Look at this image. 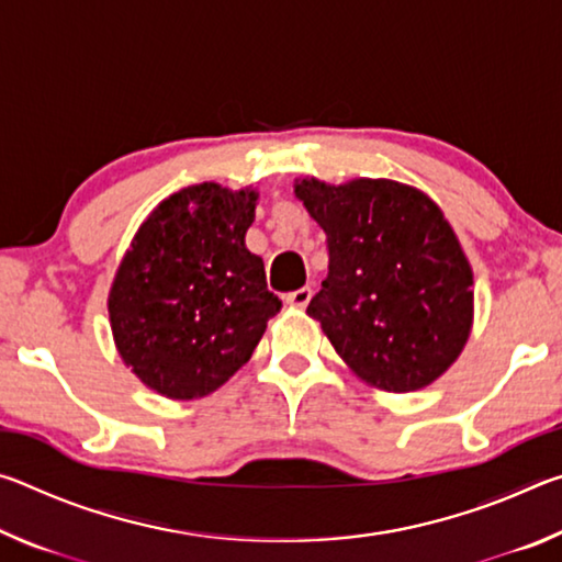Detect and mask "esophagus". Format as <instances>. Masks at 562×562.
<instances>
[{"mask_svg": "<svg viewBox=\"0 0 562 562\" xmlns=\"http://www.w3.org/2000/svg\"><path fill=\"white\" fill-rule=\"evenodd\" d=\"M310 297H312V290H310V288H300V290L290 292L288 297H284V300H288L290 307H300V310H302V307H307Z\"/></svg>", "mask_w": 562, "mask_h": 562, "instance_id": "1", "label": "esophagus"}]
</instances>
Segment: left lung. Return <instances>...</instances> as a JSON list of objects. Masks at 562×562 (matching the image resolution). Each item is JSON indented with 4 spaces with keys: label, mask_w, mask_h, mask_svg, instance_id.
<instances>
[{
    "label": "left lung",
    "mask_w": 562,
    "mask_h": 562,
    "mask_svg": "<svg viewBox=\"0 0 562 562\" xmlns=\"http://www.w3.org/2000/svg\"><path fill=\"white\" fill-rule=\"evenodd\" d=\"M294 195L327 235L329 272L307 315L337 355L384 392L436 382L473 322V272L441 207L386 178H302Z\"/></svg>",
    "instance_id": "8db88e82"
}]
</instances>
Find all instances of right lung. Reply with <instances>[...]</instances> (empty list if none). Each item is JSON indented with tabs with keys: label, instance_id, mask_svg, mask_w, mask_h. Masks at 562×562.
Here are the masks:
<instances>
[{
	"label": "right lung",
	"instance_id": "right-lung-1",
	"mask_svg": "<svg viewBox=\"0 0 562 562\" xmlns=\"http://www.w3.org/2000/svg\"><path fill=\"white\" fill-rule=\"evenodd\" d=\"M255 190L201 183L166 198L138 227L109 292L121 359L168 398L223 386L282 307L262 258L245 247Z\"/></svg>",
	"mask_w": 562,
	"mask_h": 562
}]
</instances>
